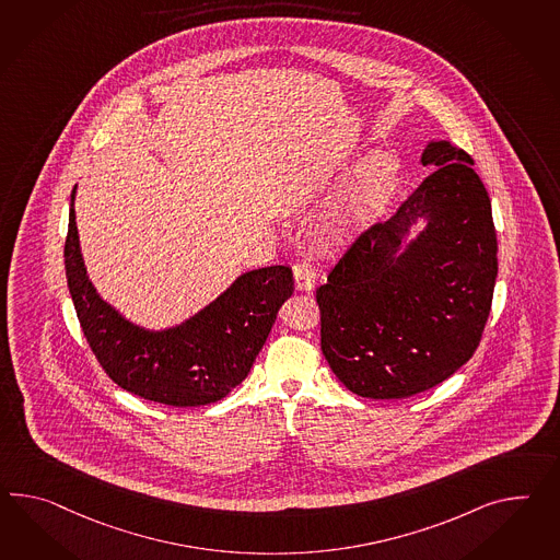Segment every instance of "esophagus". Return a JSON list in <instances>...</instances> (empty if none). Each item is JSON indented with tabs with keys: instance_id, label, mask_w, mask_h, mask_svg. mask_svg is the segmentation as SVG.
I'll use <instances>...</instances> for the list:
<instances>
[{
	"instance_id": "obj_1",
	"label": "esophagus",
	"mask_w": 560,
	"mask_h": 560,
	"mask_svg": "<svg viewBox=\"0 0 560 560\" xmlns=\"http://www.w3.org/2000/svg\"><path fill=\"white\" fill-rule=\"evenodd\" d=\"M294 284L299 290H313L315 288L316 272L311 261L301 259L294 264Z\"/></svg>"
}]
</instances>
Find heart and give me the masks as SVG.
Returning <instances> with one entry per match:
<instances>
[{
  "label": "heart",
  "instance_id": "1",
  "mask_svg": "<svg viewBox=\"0 0 560 560\" xmlns=\"http://www.w3.org/2000/svg\"><path fill=\"white\" fill-rule=\"evenodd\" d=\"M398 190V166L386 152L359 160L339 195V217L347 225L365 228L384 215Z\"/></svg>",
  "mask_w": 560,
  "mask_h": 560
}]
</instances>
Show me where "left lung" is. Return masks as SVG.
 I'll return each mask as SVG.
<instances>
[{"instance_id":"8db88e82","label":"left lung","mask_w":560,"mask_h":560,"mask_svg":"<svg viewBox=\"0 0 560 560\" xmlns=\"http://www.w3.org/2000/svg\"><path fill=\"white\" fill-rule=\"evenodd\" d=\"M422 164L436 171L316 290L323 355L361 398L398 400L445 382L474 355L491 311L498 240L474 160L431 140Z\"/></svg>"}]
</instances>
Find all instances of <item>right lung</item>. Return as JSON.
I'll return each mask as SVG.
<instances>
[{
	"label": "right lung",
	"mask_w": 560,
	"mask_h": 560,
	"mask_svg": "<svg viewBox=\"0 0 560 560\" xmlns=\"http://www.w3.org/2000/svg\"><path fill=\"white\" fill-rule=\"evenodd\" d=\"M71 192L65 270L86 343L115 384L176 408L221 400L240 386L292 296L288 266L249 270L197 315L168 329H145L103 301L89 280Z\"/></svg>",
	"instance_id": "1"
}]
</instances>
